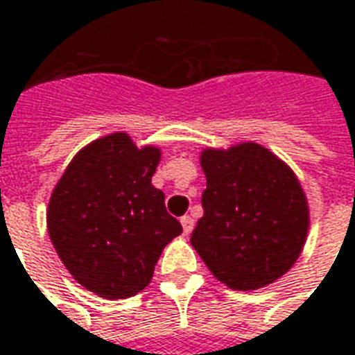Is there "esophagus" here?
<instances>
[{"label":"esophagus","instance_id":"1","mask_svg":"<svg viewBox=\"0 0 355 355\" xmlns=\"http://www.w3.org/2000/svg\"><path fill=\"white\" fill-rule=\"evenodd\" d=\"M181 225H183V232H185V234H191L193 227H195V219L191 216H183L181 217Z\"/></svg>","mask_w":355,"mask_h":355}]
</instances>
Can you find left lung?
I'll list each match as a JSON object with an SVG mask.
<instances>
[{"label":"left lung","mask_w":355,"mask_h":355,"mask_svg":"<svg viewBox=\"0 0 355 355\" xmlns=\"http://www.w3.org/2000/svg\"><path fill=\"white\" fill-rule=\"evenodd\" d=\"M204 216L191 244L225 286L252 291L295 265L306 242L309 204L291 168L257 146L204 149Z\"/></svg>","instance_id":"8db88e82"}]
</instances>
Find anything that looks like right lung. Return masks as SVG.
Instances as JSON below:
<instances>
[{"instance_id": "obj_1", "label": "right lung", "mask_w": 355, "mask_h": 355, "mask_svg": "<svg viewBox=\"0 0 355 355\" xmlns=\"http://www.w3.org/2000/svg\"><path fill=\"white\" fill-rule=\"evenodd\" d=\"M159 147L115 132L83 147L56 183L46 209L54 250L85 289L126 299L151 282L168 242L181 234L151 178Z\"/></svg>"}]
</instances>
